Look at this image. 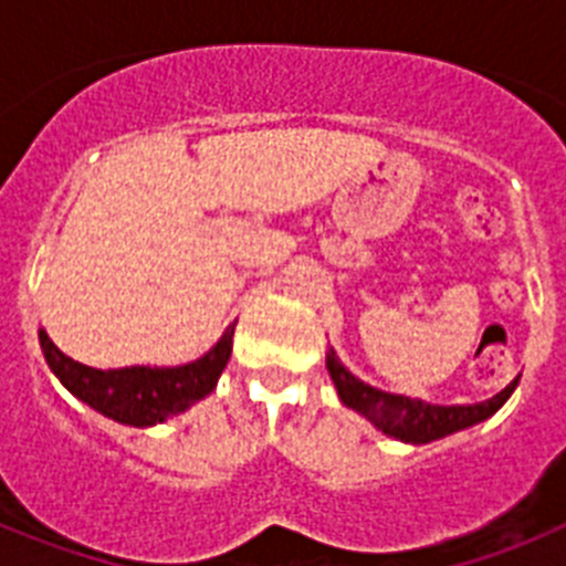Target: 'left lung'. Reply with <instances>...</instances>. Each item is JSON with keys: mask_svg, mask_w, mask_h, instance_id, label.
<instances>
[{"mask_svg": "<svg viewBox=\"0 0 566 566\" xmlns=\"http://www.w3.org/2000/svg\"><path fill=\"white\" fill-rule=\"evenodd\" d=\"M328 374H332L334 385H337V394L348 408L363 413L365 419H371L379 431L388 433L394 439H402V442L424 444L433 442V439H442L448 433H457L470 424L484 422L488 417L502 408L507 402V397L516 391L518 379L499 391L496 397L484 399V402L473 405H431L422 402V399L399 397V394L379 391L374 385L363 382V379L354 377L334 352L328 354Z\"/></svg>", "mask_w": 566, "mask_h": 566, "instance_id": "left-lung-1", "label": "left lung"}]
</instances>
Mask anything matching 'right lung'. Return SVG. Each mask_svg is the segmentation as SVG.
I'll use <instances>...</instances> for the list:
<instances>
[{
    "label": "right lung",
    "instance_id": "obj_1",
    "mask_svg": "<svg viewBox=\"0 0 566 566\" xmlns=\"http://www.w3.org/2000/svg\"><path fill=\"white\" fill-rule=\"evenodd\" d=\"M232 334L234 326L227 328L212 352L189 365H178V368L133 365V368H109V371L70 359L44 332H39V343H42L44 359L53 374L67 385V391L115 422L147 428V424L164 422L175 413L187 411L189 405L212 394L232 354Z\"/></svg>",
    "mask_w": 566,
    "mask_h": 566
}]
</instances>
